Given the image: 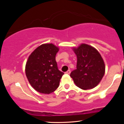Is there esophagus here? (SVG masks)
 <instances>
[{
    "label": "esophagus",
    "mask_w": 124,
    "mask_h": 124,
    "mask_svg": "<svg viewBox=\"0 0 124 124\" xmlns=\"http://www.w3.org/2000/svg\"><path fill=\"white\" fill-rule=\"evenodd\" d=\"M65 73H66V74H68V75H69V74L70 73V70H68V71H66V72H65Z\"/></svg>",
    "instance_id": "esophagus-1"
}]
</instances>
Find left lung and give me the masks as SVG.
Wrapping results in <instances>:
<instances>
[{
	"label": "left lung",
	"instance_id": "1",
	"mask_svg": "<svg viewBox=\"0 0 124 124\" xmlns=\"http://www.w3.org/2000/svg\"><path fill=\"white\" fill-rule=\"evenodd\" d=\"M72 49L78 60L77 69L71 72L70 76L80 89H93L104 75L106 67L103 58L96 48L86 44H81Z\"/></svg>",
	"mask_w": 124,
	"mask_h": 124
}]
</instances>
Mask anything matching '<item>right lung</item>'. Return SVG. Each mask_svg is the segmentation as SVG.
I'll return each mask as SVG.
<instances>
[{"instance_id": "1", "label": "right lung", "mask_w": 124, "mask_h": 124, "mask_svg": "<svg viewBox=\"0 0 124 124\" xmlns=\"http://www.w3.org/2000/svg\"><path fill=\"white\" fill-rule=\"evenodd\" d=\"M59 48L52 43L39 45L30 55L25 75L31 86L38 92L50 94L59 87L63 73L58 70L55 56Z\"/></svg>"}]
</instances>
